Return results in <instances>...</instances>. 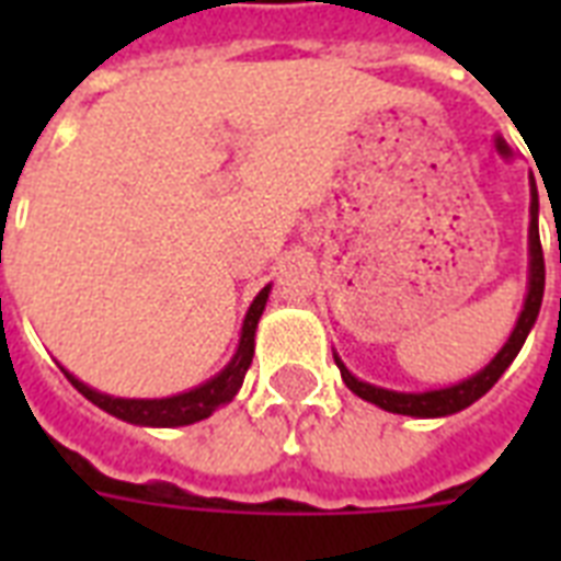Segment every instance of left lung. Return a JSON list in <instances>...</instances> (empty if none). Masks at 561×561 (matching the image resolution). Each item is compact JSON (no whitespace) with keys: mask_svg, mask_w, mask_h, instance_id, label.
<instances>
[{"mask_svg":"<svg viewBox=\"0 0 561 561\" xmlns=\"http://www.w3.org/2000/svg\"><path fill=\"white\" fill-rule=\"evenodd\" d=\"M527 244H530V273H527V297H524V308L518 320H515L513 334L506 337V343L501 346L495 358L489 360L486 367L480 373L462 378V381L451 383V387H439V390H425V392H399L387 390V387H375V383L360 381L346 369L337 352H334V364L341 369L343 381L350 387L358 399L369 401L375 408L387 410V413H399V416H413V419H436V416H451V413H460L469 404L486 396L492 387L497 383V378L506 373V367L513 364L515 355L522 352L527 334L536 325V317H539L541 297H545V255H541V238H539V192H536V180L530 178V236H527Z\"/></svg>","mask_w":561,"mask_h":561,"instance_id":"obj_1","label":"left lung"}]
</instances>
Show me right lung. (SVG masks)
<instances>
[{
  "instance_id": "1",
  "label": "right lung",
  "mask_w": 561,
  "mask_h": 561,
  "mask_svg": "<svg viewBox=\"0 0 561 561\" xmlns=\"http://www.w3.org/2000/svg\"><path fill=\"white\" fill-rule=\"evenodd\" d=\"M267 297H271V285H264L259 290V297L250 302L244 317V325H241V337H238V350L232 355L227 367L220 369L218 375H211L209 381L197 383L192 390L178 392V396H165V399H122V396H107V392L92 390L90 383H83L81 378H75L66 367L64 375L72 381V387L81 392L83 399H90L95 408H101L110 416L122 419V422H130V425L142 427H180V425H194L201 419H209L211 413L229 401L236 399V392L241 390L244 383V375L253 364L255 352V329H259V320H262V311L267 306Z\"/></svg>"
}]
</instances>
